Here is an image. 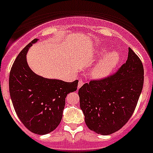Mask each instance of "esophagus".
Returning <instances> with one entry per match:
<instances>
[{
	"instance_id": "1",
	"label": "esophagus",
	"mask_w": 153,
	"mask_h": 153,
	"mask_svg": "<svg viewBox=\"0 0 153 153\" xmlns=\"http://www.w3.org/2000/svg\"><path fill=\"white\" fill-rule=\"evenodd\" d=\"M83 84H84V82H83L82 81H79V84H78V88H79L80 87H82L83 85Z\"/></svg>"
}]
</instances>
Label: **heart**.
Returning <instances> with one entry per match:
<instances>
[{
  "instance_id": "obj_1",
  "label": "heart",
  "mask_w": 153,
  "mask_h": 153,
  "mask_svg": "<svg viewBox=\"0 0 153 153\" xmlns=\"http://www.w3.org/2000/svg\"><path fill=\"white\" fill-rule=\"evenodd\" d=\"M107 51L106 47H103L97 53V57H101ZM120 60V55L116 51H110L102 57L100 62L92 68L91 75L95 79H101L108 76L112 72Z\"/></svg>"
}]
</instances>
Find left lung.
Wrapping results in <instances>:
<instances>
[{"instance_id": "obj_1", "label": "left lung", "mask_w": 153, "mask_h": 153, "mask_svg": "<svg viewBox=\"0 0 153 153\" xmlns=\"http://www.w3.org/2000/svg\"><path fill=\"white\" fill-rule=\"evenodd\" d=\"M143 82L142 63L129 47L128 60L116 74L91 81L79 88L80 107L87 127L102 135L120 130L134 112Z\"/></svg>"}]
</instances>
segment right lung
<instances>
[{"label": "right lung", "mask_w": 153, "mask_h": 153, "mask_svg": "<svg viewBox=\"0 0 153 153\" xmlns=\"http://www.w3.org/2000/svg\"><path fill=\"white\" fill-rule=\"evenodd\" d=\"M38 40L33 39L15 59L9 75V92L22 124L35 134H46L61 123L65 98L68 93L76 91L79 81L66 82L33 72L27 63L26 54Z\"/></svg>", "instance_id": "obj_1"}]
</instances>
